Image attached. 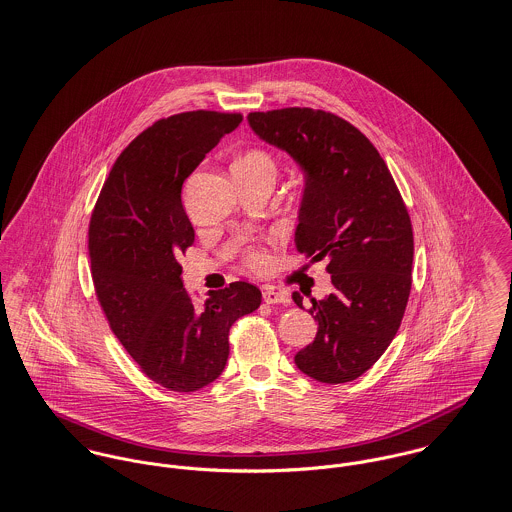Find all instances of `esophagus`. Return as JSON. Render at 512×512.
<instances>
[{
  "label": "esophagus",
  "mask_w": 512,
  "mask_h": 512,
  "mask_svg": "<svg viewBox=\"0 0 512 512\" xmlns=\"http://www.w3.org/2000/svg\"><path fill=\"white\" fill-rule=\"evenodd\" d=\"M263 301H265L267 305H289V303H291V297H289L287 293H283V291H275L273 287H267V289L263 291Z\"/></svg>",
  "instance_id": "esophagus-1"
}]
</instances>
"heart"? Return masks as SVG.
Segmentation results:
<instances>
[{
    "mask_svg": "<svg viewBox=\"0 0 512 512\" xmlns=\"http://www.w3.org/2000/svg\"><path fill=\"white\" fill-rule=\"evenodd\" d=\"M233 168H245V170H261V172H269L275 174V162L271 160L269 154H265L263 150H249L245 152ZM245 261L249 267L253 269H263L267 265V255L259 249H249L245 253Z\"/></svg>",
    "mask_w": 512,
    "mask_h": 512,
    "instance_id": "1",
    "label": "heart"
}]
</instances>
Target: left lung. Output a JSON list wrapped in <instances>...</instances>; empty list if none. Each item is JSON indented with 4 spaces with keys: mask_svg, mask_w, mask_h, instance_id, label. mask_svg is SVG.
<instances>
[{
    "mask_svg": "<svg viewBox=\"0 0 512 512\" xmlns=\"http://www.w3.org/2000/svg\"><path fill=\"white\" fill-rule=\"evenodd\" d=\"M253 132L305 172L297 251L326 259L334 291L308 312L316 338L295 356L301 372L344 384L370 370L394 340L411 291L408 207L374 144L344 118L314 108L249 112ZM303 307V297L293 293Z\"/></svg>",
    "mask_w": 512,
    "mask_h": 512,
    "instance_id": "left-lung-1",
    "label": "left lung"
}]
</instances>
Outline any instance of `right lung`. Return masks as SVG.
Returning a JSON list of instances; mask_svg holds the SVG:
<instances>
[{"label": "right lung", "mask_w": 512, "mask_h": 512, "mask_svg": "<svg viewBox=\"0 0 512 512\" xmlns=\"http://www.w3.org/2000/svg\"><path fill=\"white\" fill-rule=\"evenodd\" d=\"M241 120L192 110L154 122L116 158L91 215V271L108 326L140 370L172 392L217 380L229 328L261 305L255 285L235 281L196 307L178 263L196 239L184 180Z\"/></svg>", "instance_id": "add662e5"}]
</instances>
